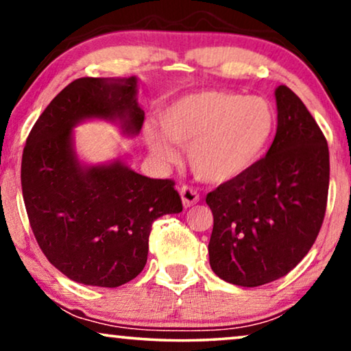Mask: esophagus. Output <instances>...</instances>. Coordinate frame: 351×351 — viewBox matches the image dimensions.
<instances>
[{
    "label": "esophagus",
    "instance_id": "34e87169",
    "mask_svg": "<svg viewBox=\"0 0 351 351\" xmlns=\"http://www.w3.org/2000/svg\"><path fill=\"white\" fill-rule=\"evenodd\" d=\"M180 194H181V202H182V206H184V208H189V206L195 205L197 202L200 200V197H199V194H197V191H194L189 186H182Z\"/></svg>",
    "mask_w": 351,
    "mask_h": 351
}]
</instances>
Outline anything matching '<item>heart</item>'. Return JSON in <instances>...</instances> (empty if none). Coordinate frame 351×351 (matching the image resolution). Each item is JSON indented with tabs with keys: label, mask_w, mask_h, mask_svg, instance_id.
Masks as SVG:
<instances>
[{
	"label": "heart",
	"mask_w": 351,
	"mask_h": 351,
	"mask_svg": "<svg viewBox=\"0 0 351 351\" xmlns=\"http://www.w3.org/2000/svg\"><path fill=\"white\" fill-rule=\"evenodd\" d=\"M160 130L180 147H187L192 173L205 182H227L248 173L272 141L276 116L261 97L226 90L189 93L165 106L159 114ZM151 156L169 164L173 147L156 132L146 130Z\"/></svg>",
	"instance_id": "heart-1"
}]
</instances>
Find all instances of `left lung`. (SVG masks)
Segmentation results:
<instances>
[{
  "label": "left lung",
  "instance_id": "8db88e82",
  "mask_svg": "<svg viewBox=\"0 0 351 351\" xmlns=\"http://www.w3.org/2000/svg\"><path fill=\"white\" fill-rule=\"evenodd\" d=\"M276 133L248 173L206 195L213 213L211 270L227 283L254 288L291 272L322 229L329 189V149L302 100L275 88Z\"/></svg>",
  "mask_w": 351,
  "mask_h": 351
}]
</instances>
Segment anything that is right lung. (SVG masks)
Wrapping results in <instances>:
<instances>
[{
  "label": "right lung",
  "instance_id": "right-lung-1",
  "mask_svg": "<svg viewBox=\"0 0 351 351\" xmlns=\"http://www.w3.org/2000/svg\"><path fill=\"white\" fill-rule=\"evenodd\" d=\"M87 121L135 138L145 121L138 77H81L49 103L23 149V200L53 267L76 283L117 288L145 269L152 223L182 205L173 181L136 173L122 156L82 160L75 128Z\"/></svg>",
  "mask_w": 351,
  "mask_h": 351
}]
</instances>
